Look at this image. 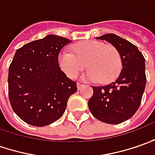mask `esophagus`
Segmentation results:
<instances>
[{"label": "esophagus", "instance_id": "esophagus-1", "mask_svg": "<svg viewBox=\"0 0 155 155\" xmlns=\"http://www.w3.org/2000/svg\"><path fill=\"white\" fill-rule=\"evenodd\" d=\"M84 86V85H82V84H81V83H77V89L78 90H81L82 87Z\"/></svg>", "mask_w": 155, "mask_h": 155}]
</instances>
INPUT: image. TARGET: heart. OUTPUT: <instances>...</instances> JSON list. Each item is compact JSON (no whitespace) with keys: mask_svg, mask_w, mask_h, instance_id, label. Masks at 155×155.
Listing matches in <instances>:
<instances>
[{"mask_svg":"<svg viewBox=\"0 0 155 155\" xmlns=\"http://www.w3.org/2000/svg\"><path fill=\"white\" fill-rule=\"evenodd\" d=\"M60 68L68 77L76 78L86 68L83 79L90 81L108 82L117 76L122 69V59L115 47L98 41L80 42L58 55Z\"/></svg>","mask_w":155,"mask_h":155,"instance_id":"obj_1","label":"heart"}]
</instances>
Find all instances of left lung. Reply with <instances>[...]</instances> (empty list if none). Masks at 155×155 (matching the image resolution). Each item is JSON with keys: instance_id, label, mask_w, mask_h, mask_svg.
Here are the masks:
<instances>
[{"instance_id": "left-lung-1", "label": "left lung", "mask_w": 155, "mask_h": 155, "mask_svg": "<svg viewBox=\"0 0 155 155\" xmlns=\"http://www.w3.org/2000/svg\"><path fill=\"white\" fill-rule=\"evenodd\" d=\"M98 40L109 42L121 56L122 69L114 81L106 86H92L88 102L92 115L107 124H120L131 118L139 108L146 86L145 58L135 45L114 34Z\"/></svg>"}]
</instances>
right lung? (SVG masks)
<instances>
[{
    "mask_svg": "<svg viewBox=\"0 0 155 155\" xmlns=\"http://www.w3.org/2000/svg\"><path fill=\"white\" fill-rule=\"evenodd\" d=\"M69 39L49 35L18 49L8 69V96L14 113L27 124L45 126L62 117L76 82L58 64Z\"/></svg>",
    "mask_w": 155,
    "mask_h": 155,
    "instance_id": "add662e5",
    "label": "right lung"
}]
</instances>
